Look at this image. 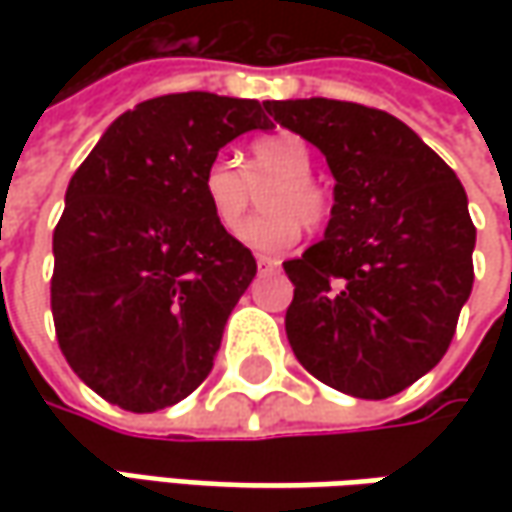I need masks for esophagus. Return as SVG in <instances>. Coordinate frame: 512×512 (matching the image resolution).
<instances>
[{
	"label": "esophagus",
	"instance_id": "esophagus-1",
	"mask_svg": "<svg viewBox=\"0 0 512 512\" xmlns=\"http://www.w3.org/2000/svg\"><path fill=\"white\" fill-rule=\"evenodd\" d=\"M279 265H282L279 259H270V256H256V267H259V270H276Z\"/></svg>",
	"mask_w": 512,
	"mask_h": 512
}]
</instances>
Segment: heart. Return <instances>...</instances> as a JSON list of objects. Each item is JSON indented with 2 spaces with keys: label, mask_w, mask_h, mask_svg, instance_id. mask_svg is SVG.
<instances>
[{
  "label": "heart",
  "mask_w": 512,
  "mask_h": 512,
  "mask_svg": "<svg viewBox=\"0 0 512 512\" xmlns=\"http://www.w3.org/2000/svg\"><path fill=\"white\" fill-rule=\"evenodd\" d=\"M313 150L296 133H273L250 145L247 168L233 153H216L202 170V196L213 219L225 230L245 222L256 199V187L265 190V210L250 219L239 239L262 253H282L296 245L302 225L316 230L330 216V196L313 179Z\"/></svg>",
  "instance_id": "1"
}]
</instances>
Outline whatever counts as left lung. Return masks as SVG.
<instances>
[{"mask_svg":"<svg viewBox=\"0 0 512 512\" xmlns=\"http://www.w3.org/2000/svg\"><path fill=\"white\" fill-rule=\"evenodd\" d=\"M325 153V239L285 262L287 342L307 373L387 399L442 362L473 290L476 227L444 159L396 116L356 102H265Z\"/></svg>","mask_w":512,"mask_h":512,"instance_id":"left-lung-1","label":"left lung"}]
</instances>
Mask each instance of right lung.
<instances>
[{
	"label": "right lung",
	"instance_id": "obj_1",
	"mask_svg": "<svg viewBox=\"0 0 512 512\" xmlns=\"http://www.w3.org/2000/svg\"><path fill=\"white\" fill-rule=\"evenodd\" d=\"M265 105L168 93L122 113L70 179L53 230L50 310L73 373L105 402L153 413L205 382L256 259L213 219L205 165Z\"/></svg>",
	"mask_w": 512,
	"mask_h": 512
}]
</instances>
